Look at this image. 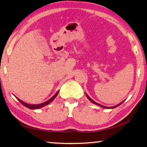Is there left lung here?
Segmentation results:
<instances>
[{"label":"left lung","instance_id":"1","mask_svg":"<svg viewBox=\"0 0 147 147\" xmlns=\"http://www.w3.org/2000/svg\"><path fill=\"white\" fill-rule=\"evenodd\" d=\"M86 96H87V97H88V98L89 99V100L91 102H93V103L95 104H97V105L100 106H101V107H102V108H108V109H112V108H116V107H117V106H120L121 104L122 103H123V102H121V103H120L119 104H118V105H116V106H112V107H107V106H104L101 105V104H98V103H96V102H94V100H92V99H91L90 97H89V96L87 94H86Z\"/></svg>","mask_w":147,"mask_h":147}]
</instances>
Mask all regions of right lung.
<instances>
[{"instance_id":"right-lung-1","label":"right lung","mask_w":147,"mask_h":147,"mask_svg":"<svg viewBox=\"0 0 147 147\" xmlns=\"http://www.w3.org/2000/svg\"><path fill=\"white\" fill-rule=\"evenodd\" d=\"M59 91H57V93L54 94V95L53 96V97L49 99V100H48L46 102H45L43 103H41V104H27V103H25L24 102L20 100V99H19L18 98H17V99H18V100L21 102L22 104H23V106H24L25 107H26V108H28L29 109H39V108H42V107H43L47 105V104H49L50 102H51L52 101H53L54 98H55L56 97L57 94H58Z\"/></svg>"}]
</instances>
